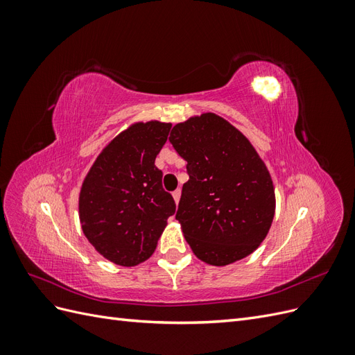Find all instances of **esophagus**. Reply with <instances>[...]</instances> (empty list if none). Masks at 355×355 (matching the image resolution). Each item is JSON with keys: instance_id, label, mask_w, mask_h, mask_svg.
<instances>
[{"instance_id": "obj_1", "label": "esophagus", "mask_w": 355, "mask_h": 355, "mask_svg": "<svg viewBox=\"0 0 355 355\" xmlns=\"http://www.w3.org/2000/svg\"><path fill=\"white\" fill-rule=\"evenodd\" d=\"M171 196H173L175 202H176V204H179V200H180V189H176V191L171 192Z\"/></svg>"}]
</instances>
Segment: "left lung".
I'll list each match as a JSON object with an SVG mask.
<instances>
[{
	"instance_id": "1",
	"label": "left lung",
	"mask_w": 355,
	"mask_h": 355,
	"mask_svg": "<svg viewBox=\"0 0 355 355\" xmlns=\"http://www.w3.org/2000/svg\"><path fill=\"white\" fill-rule=\"evenodd\" d=\"M168 141L188 163L176 219L194 254L225 266L253 253L271 228L275 192L249 139L206 112L176 124Z\"/></svg>"
}]
</instances>
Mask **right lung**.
<instances>
[{
	"label": "right lung",
	"instance_id": "1",
	"mask_svg": "<svg viewBox=\"0 0 355 355\" xmlns=\"http://www.w3.org/2000/svg\"><path fill=\"white\" fill-rule=\"evenodd\" d=\"M170 128L159 121L132 124L103 148L83 182V232L96 252L116 265L146 261L176 211L155 166Z\"/></svg>",
	"mask_w": 355,
	"mask_h": 355
}]
</instances>
